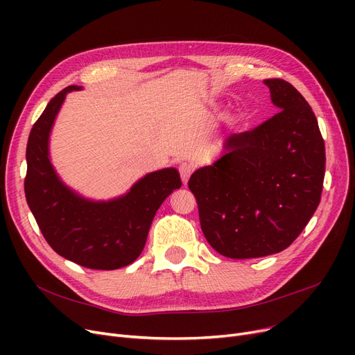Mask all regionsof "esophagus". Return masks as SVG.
<instances>
[{
    "label": "esophagus",
    "mask_w": 355,
    "mask_h": 355,
    "mask_svg": "<svg viewBox=\"0 0 355 355\" xmlns=\"http://www.w3.org/2000/svg\"><path fill=\"white\" fill-rule=\"evenodd\" d=\"M192 171H194V168H192V166L188 163H182L179 166V175H180L182 182H184V185H187V182H188L189 176L192 175Z\"/></svg>",
    "instance_id": "34e87169"
}]
</instances>
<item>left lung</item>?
<instances>
[{"label":"left lung","instance_id":"8db88e82","mask_svg":"<svg viewBox=\"0 0 355 355\" xmlns=\"http://www.w3.org/2000/svg\"><path fill=\"white\" fill-rule=\"evenodd\" d=\"M265 84L280 111L231 135L225 155L188 182L204 237L231 259L287 249L313 218L323 191L326 151L313 110L290 83L268 78Z\"/></svg>","mask_w":355,"mask_h":355}]
</instances>
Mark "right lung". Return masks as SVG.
Returning a JSON list of instances; mask_svg holds the SVG:
<instances>
[{"mask_svg": "<svg viewBox=\"0 0 355 355\" xmlns=\"http://www.w3.org/2000/svg\"><path fill=\"white\" fill-rule=\"evenodd\" d=\"M59 92L32 125L26 145L25 196L46 241L58 254L90 270H118L142 253L155 211L182 187L176 168L146 175L127 196L108 202L84 200L56 176L49 159V135L65 96Z\"/></svg>", "mask_w": 355, "mask_h": 355, "instance_id": "1", "label": "right lung"}]
</instances>
